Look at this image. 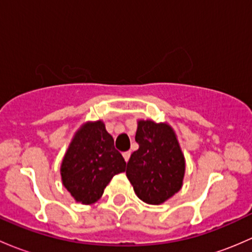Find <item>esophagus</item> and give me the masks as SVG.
Here are the masks:
<instances>
[{
  "label": "esophagus",
  "mask_w": 252,
  "mask_h": 252,
  "mask_svg": "<svg viewBox=\"0 0 252 252\" xmlns=\"http://www.w3.org/2000/svg\"><path fill=\"white\" fill-rule=\"evenodd\" d=\"M123 157H124V159H125V161L127 162V161H128L129 157H131V153H129V152H125V153H124V154H123Z\"/></svg>",
  "instance_id": "1"
}]
</instances>
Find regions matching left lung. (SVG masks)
<instances>
[{
	"label": "left lung",
	"instance_id": "1",
	"mask_svg": "<svg viewBox=\"0 0 252 252\" xmlns=\"http://www.w3.org/2000/svg\"><path fill=\"white\" fill-rule=\"evenodd\" d=\"M136 142L139 148L127 162V178L144 203H164L181 189L186 168L175 132L166 124L141 120Z\"/></svg>",
	"mask_w": 252,
	"mask_h": 252
}]
</instances>
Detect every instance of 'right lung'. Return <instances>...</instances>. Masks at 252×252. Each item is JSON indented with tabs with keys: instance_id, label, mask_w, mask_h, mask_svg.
I'll return each instance as SVG.
<instances>
[{
	"instance_id": "1",
	"label": "right lung",
	"mask_w": 252,
	"mask_h": 252,
	"mask_svg": "<svg viewBox=\"0 0 252 252\" xmlns=\"http://www.w3.org/2000/svg\"><path fill=\"white\" fill-rule=\"evenodd\" d=\"M125 159L102 121L87 123L75 134L61 167L64 187L77 203H95L111 178L124 172Z\"/></svg>"
}]
</instances>
